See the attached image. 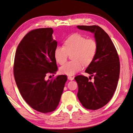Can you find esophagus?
<instances>
[{"mask_svg": "<svg viewBox=\"0 0 133 133\" xmlns=\"http://www.w3.org/2000/svg\"><path fill=\"white\" fill-rule=\"evenodd\" d=\"M68 80H73L74 79V77H71V76H68Z\"/></svg>", "mask_w": 133, "mask_h": 133, "instance_id": "esophagus-1", "label": "esophagus"}]
</instances>
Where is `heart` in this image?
Wrapping results in <instances>:
<instances>
[{"mask_svg":"<svg viewBox=\"0 0 133 133\" xmlns=\"http://www.w3.org/2000/svg\"><path fill=\"white\" fill-rule=\"evenodd\" d=\"M97 50L96 41L87 38L79 34H75L65 41L64 46H58L55 50V58L60 65L66 61L68 55L72 61L68 62L60 68L61 74L68 76L74 75L82 69L83 65L90 64L95 57Z\"/></svg>","mask_w":133,"mask_h":133,"instance_id":"1","label":"heart"}]
</instances>
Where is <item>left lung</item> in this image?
<instances>
[{
  "label": "left lung",
  "instance_id": "obj_1",
  "mask_svg": "<svg viewBox=\"0 0 133 133\" xmlns=\"http://www.w3.org/2000/svg\"><path fill=\"white\" fill-rule=\"evenodd\" d=\"M77 28L93 33L97 44L96 55L85 71L90 76L78 75L75 77L79 101L87 109L95 110L107 104L115 92L119 77V59L111 39L101 27ZM91 77H94L92 82L89 80Z\"/></svg>",
  "mask_w": 133,
  "mask_h": 133
}]
</instances>
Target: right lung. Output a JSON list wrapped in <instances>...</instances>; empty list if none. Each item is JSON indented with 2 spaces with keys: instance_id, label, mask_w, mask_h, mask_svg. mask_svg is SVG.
<instances>
[{
  "instance_id": "1",
  "label": "right lung",
  "mask_w": 133,
  "mask_h": 133,
  "mask_svg": "<svg viewBox=\"0 0 133 133\" xmlns=\"http://www.w3.org/2000/svg\"><path fill=\"white\" fill-rule=\"evenodd\" d=\"M52 28L35 29L22 39L16 50L14 75L23 99L34 110L42 113L56 110L60 101L65 75L46 80L48 72L57 70L55 50L57 42Z\"/></svg>"
}]
</instances>
